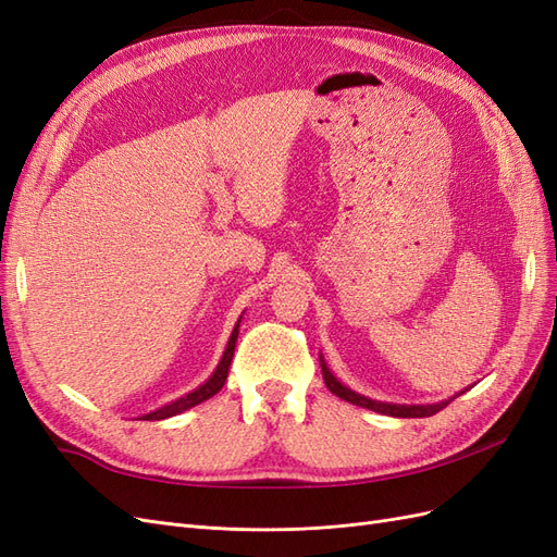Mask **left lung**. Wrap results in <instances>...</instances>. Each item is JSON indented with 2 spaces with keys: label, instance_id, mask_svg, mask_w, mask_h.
I'll use <instances>...</instances> for the list:
<instances>
[{
  "label": "left lung",
  "instance_id": "obj_1",
  "mask_svg": "<svg viewBox=\"0 0 557 557\" xmlns=\"http://www.w3.org/2000/svg\"><path fill=\"white\" fill-rule=\"evenodd\" d=\"M320 369H323V379H325V385L330 387V393L342 397L350 404H356V407H364V409H372L376 413H385V416H395V418H428V416H434L440 413L442 409L448 407V401H440V404H428V407H401V404H383V401H374V399H367L358 393L348 391L346 385H342L339 381H336L332 376V372L327 369L323 356H320Z\"/></svg>",
  "mask_w": 557,
  "mask_h": 557
}]
</instances>
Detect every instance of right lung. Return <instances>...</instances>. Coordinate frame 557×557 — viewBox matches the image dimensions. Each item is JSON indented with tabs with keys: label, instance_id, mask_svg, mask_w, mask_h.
<instances>
[{
	"label": "right lung",
	"instance_id": "1",
	"mask_svg": "<svg viewBox=\"0 0 557 557\" xmlns=\"http://www.w3.org/2000/svg\"><path fill=\"white\" fill-rule=\"evenodd\" d=\"M237 334H239V323H237V327H234V332H232V336H230V342H227V348H225V352H223L221 364H218L213 376H211L205 385H199L197 391L188 393V395L176 399V401H172V404H166V407H162V409H158V411H153V413L141 416V420H162V418H170V416L183 413L185 409L197 407V404H201V401L213 397L218 391H221V387H223L225 381H227L230 362H232V356H234V346H237Z\"/></svg>",
	"mask_w": 557,
	"mask_h": 557
}]
</instances>
